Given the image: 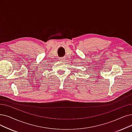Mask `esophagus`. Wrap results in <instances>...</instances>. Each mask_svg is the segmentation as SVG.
Wrapping results in <instances>:
<instances>
[{"label": "esophagus", "mask_w": 132, "mask_h": 132, "mask_svg": "<svg viewBox=\"0 0 132 132\" xmlns=\"http://www.w3.org/2000/svg\"><path fill=\"white\" fill-rule=\"evenodd\" d=\"M65 58H64V57H62V58H61L60 59V61H61V62L65 61Z\"/></svg>", "instance_id": "1"}]
</instances>
